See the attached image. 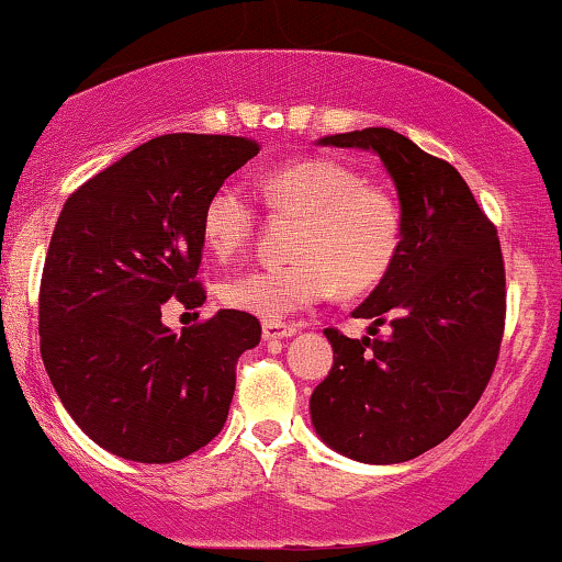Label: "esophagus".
<instances>
[{"mask_svg": "<svg viewBox=\"0 0 562 562\" xmlns=\"http://www.w3.org/2000/svg\"><path fill=\"white\" fill-rule=\"evenodd\" d=\"M295 331H297L295 326H290V324L265 322V326H261V334H265L267 342H272V339H288V337H293Z\"/></svg>", "mask_w": 562, "mask_h": 562, "instance_id": "1", "label": "esophagus"}]
</instances>
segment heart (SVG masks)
<instances>
[{"instance_id": "b5f03b06", "label": "heart", "mask_w": 562, "mask_h": 562, "mask_svg": "<svg viewBox=\"0 0 562 562\" xmlns=\"http://www.w3.org/2000/svg\"><path fill=\"white\" fill-rule=\"evenodd\" d=\"M261 194L280 215L297 217L295 261L246 269L225 282L223 301L233 308L280 324L322 303L334 288L363 293L386 274L400 246V212L379 187L360 181L342 162L305 158L261 179ZM257 228V210L244 189L223 183L202 210L204 246L217 259L244 251Z\"/></svg>"}]
</instances>
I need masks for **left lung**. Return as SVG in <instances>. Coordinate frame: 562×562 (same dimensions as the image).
<instances>
[{
	"label": "left lung",
	"mask_w": 562,
	"mask_h": 562,
	"mask_svg": "<svg viewBox=\"0 0 562 562\" xmlns=\"http://www.w3.org/2000/svg\"><path fill=\"white\" fill-rule=\"evenodd\" d=\"M375 153L400 196L392 267L355 318H389L386 337L326 329L334 366L311 394L329 449L363 464H400L446 440L485 392L503 339L506 272L495 225L451 162L386 126L322 137Z\"/></svg>",
	"instance_id": "obj_1"
}]
</instances>
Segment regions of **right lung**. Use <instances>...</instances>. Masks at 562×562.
Returning <instances> with one entry per match:
<instances>
[{
  "label": "right lung",
  "mask_w": 562,
  "mask_h": 562,
  "mask_svg": "<svg viewBox=\"0 0 562 562\" xmlns=\"http://www.w3.org/2000/svg\"><path fill=\"white\" fill-rule=\"evenodd\" d=\"M257 153L244 137L162 134L64 202L41 277V358L64 409L116 457L170 464L228 420L259 322L223 308L176 334L162 308L204 303V202Z\"/></svg>",
  "instance_id": "add662e5"
}]
</instances>
